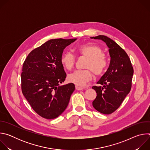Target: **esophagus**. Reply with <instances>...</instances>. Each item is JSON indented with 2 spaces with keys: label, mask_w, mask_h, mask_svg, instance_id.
<instances>
[{
  "label": "esophagus",
  "mask_w": 150,
  "mask_h": 150,
  "mask_svg": "<svg viewBox=\"0 0 150 150\" xmlns=\"http://www.w3.org/2000/svg\"><path fill=\"white\" fill-rule=\"evenodd\" d=\"M75 88H76V90H83L84 89V88L83 87H79V86H75Z\"/></svg>",
  "instance_id": "esophagus-1"
}]
</instances>
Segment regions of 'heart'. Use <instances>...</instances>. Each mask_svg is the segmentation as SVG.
I'll list each match as a JSON object with an SVG mask.
<instances>
[{
    "instance_id": "heart-1",
    "label": "heart",
    "mask_w": 150,
    "mask_h": 150,
    "mask_svg": "<svg viewBox=\"0 0 150 150\" xmlns=\"http://www.w3.org/2000/svg\"><path fill=\"white\" fill-rule=\"evenodd\" d=\"M77 55L87 57L83 70L76 71L68 76V81L77 86H83L93 78V72L97 76L101 75L108 65L106 56L101 52V47L93 43H87L77 46L75 47ZM63 67L71 71L75 64V57L71 53L63 54L60 58Z\"/></svg>"
}]
</instances>
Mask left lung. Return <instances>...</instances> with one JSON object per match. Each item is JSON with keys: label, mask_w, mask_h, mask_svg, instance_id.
<instances>
[{"label": "left lung", "mask_w": 150, "mask_h": 150, "mask_svg": "<svg viewBox=\"0 0 150 150\" xmlns=\"http://www.w3.org/2000/svg\"><path fill=\"white\" fill-rule=\"evenodd\" d=\"M100 39L109 48V67L97 83L102 86H93L97 93L93 106L98 112L109 115L116 111L131 91L134 69L126 52L115 41L105 35L91 37Z\"/></svg>", "instance_id": "obj_1"}]
</instances>
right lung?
<instances>
[{
  "instance_id": "add662e5",
  "label": "right lung",
  "mask_w": 150,
  "mask_h": 150,
  "mask_svg": "<svg viewBox=\"0 0 150 150\" xmlns=\"http://www.w3.org/2000/svg\"><path fill=\"white\" fill-rule=\"evenodd\" d=\"M76 38L52 39L33 50L21 73V90L33 109L40 116L53 119L67 109L75 85H60L67 74L60 62L63 50Z\"/></svg>"
}]
</instances>
